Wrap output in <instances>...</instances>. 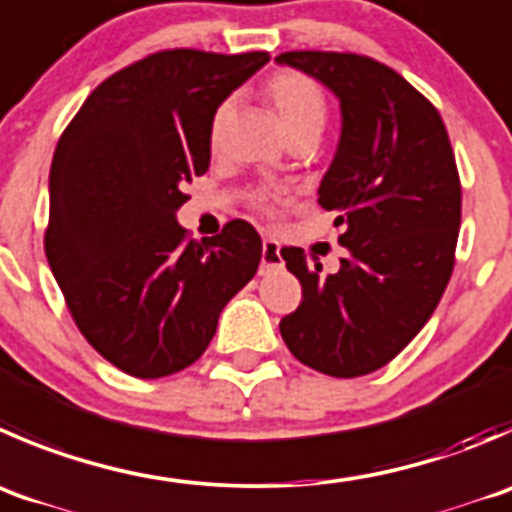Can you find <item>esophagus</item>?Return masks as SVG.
Returning a JSON list of instances; mask_svg holds the SVG:
<instances>
[{
  "instance_id": "34e87169",
  "label": "esophagus",
  "mask_w": 512,
  "mask_h": 512,
  "mask_svg": "<svg viewBox=\"0 0 512 512\" xmlns=\"http://www.w3.org/2000/svg\"><path fill=\"white\" fill-rule=\"evenodd\" d=\"M262 272H270L275 267H280V245L277 240H265L262 242Z\"/></svg>"
}]
</instances>
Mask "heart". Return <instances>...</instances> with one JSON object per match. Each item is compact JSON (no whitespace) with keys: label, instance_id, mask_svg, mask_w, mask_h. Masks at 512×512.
<instances>
[{"label":"heart","instance_id":"1","mask_svg":"<svg viewBox=\"0 0 512 512\" xmlns=\"http://www.w3.org/2000/svg\"><path fill=\"white\" fill-rule=\"evenodd\" d=\"M267 99L275 107L277 117H280L282 130L287 132V137L292 132L300 130H322L327 114V102L325 92L320 89V84L315 79H310L302 72H277L275 77L267 82L265 87ZM232 102H222L215 109V117L210 124V142L217 145L225 130L227 117H230ZM257 207L260 210H270L277 202L275 195H260L257 197Z\"/></svg>","mask_w":512,"mask_h":512}]
</instances>
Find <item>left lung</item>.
I'll return each instance as SVG.
<instances>
[{
	"label": "left lung",
	"mask_w": 512,
	"mask_h": 512,
	"mask_svg": "<svg viewBox=\"0 0 512 512\" xmlns=\"http://www.w3.org/2000/svg\"><path fill=\"white\" fill-rule=\"evenodd\" d=\"M277 64L325 84L340 102V140L317 187L337 212L347 255L325 275L282 247L302 302L280 335L302 365L360 377L388 365L438 307L460 230V180L438 109L395 69L360 54L285 52Z\"/></svg>",
	"instance_id": "1"
}]
</instances>
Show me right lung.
I'll return each instance as SVG.
<instances>
[{
  "label": "right lung",
  "mask_w": 512,
  "mask_h": 512,
  "mask_svg": "<svg viewBox=\"0 0 512 512\" xmlns=\"http://www.w3.org/2000/svg\"><path fill=\"white\" fill-rule=\"evenodd\" d=\"M267 52L170 49L104 79L49 170L44 252L89 345L142 380L207 350L227 302L255 277L262 240L245 220L185 242V182L210 167L215 109Z\"/></svg>",
  "instance_id": "1"
}]
</instances>
